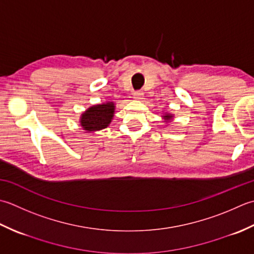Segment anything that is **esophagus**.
Wrapping results in <instances>:
<instances>
[{
    "mask_svg": "<svg viewBox=\"0 0 254 254\" xmlns=\"http://www.w3.org/2000/svg\"><path fill=\"white\" fill-rule=\"evenodd\" d=\"M142 96H143V93L141 91H137V92L132 93V98H133V100H136V101L141 100Z\"/></svg>",
    "mask_w": 254,
    "mask_h": 254,
    "instance_id": "1",
    "label": "esophagus"
}]
</instances>
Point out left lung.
Wrapping results in <instances>:
<instances>
[{"instance_id": "obj_1", "label": "left lung", "mask_w": 254, "mask_h": 254, "mask_svg": "<svg viewBox=\"0 0 254 254\" xmlns=\"http://www.w3.org/2000/svg\"><path fill=\"white\" fill-rule=\"evenodd\" d=\"M162 118H163V123H165V124H169V123H171V122H173V120H174V115L173 114H170V113H168V112H165L164 114H163V116H161Z\"/></svg>"}]
</instances>
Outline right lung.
Wrapping results in <instances>:
<instances>
[{
  "label": "right lung",
  "instance_id": "obj_1",
  "mask_svg": "<svg viewBox=\"0 0 254 254\" xmlns=\"http://www.w3.org/2000/svg\"><path fill=\"white\" fill-rule=\"evenodd\" d=\"M115 107V103L111 101L89 107L80 116L81 128L84 132H95L107 128L114 118Z\"/></svg>",
  "mask_w": 254,
  "mask_h": 254
}]
</instances>
